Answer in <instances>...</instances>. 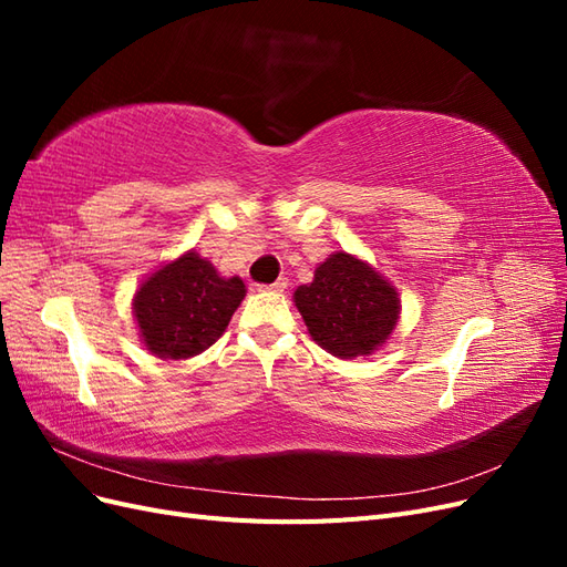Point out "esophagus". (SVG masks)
<instances>
[{
	"label": "esophagus",
	"mask_w": 567,
	"mask_h": 567,
	"mask_svg": "<svg viewBox=\"0 0 567 567\" xmlns=\"http://www.w3.org/2000/svg\"><path fill=\"white\" fill-rule=\"evenodd\" d=\"M286 286H288V279L281 277V279H277L274 284H260V290H284Z\"/></svg>",
	"instance_id": "obj_1"
}]
</instances>
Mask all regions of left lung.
<instances>
[{
  "instance_id": "obj_1",
  "label": "left lung",
  "mask_w": 567,
  "mask_h": 567,
  "mask_svg": "<svg viewBox=\"0 0 567 567\" xmlns=\"http://www.w3.org/2000/svg\"><path fill=\"white\" fill-rule=\"evenodd\" d=\"M296 307L310 336L340 359L381 348L400 317L398 290L348 252L317 267L315 281L296 290Z\"/></svg>"
}]
</instances>
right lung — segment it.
<instances>
[{"instance_id": "add662e5", "label": "right lung", "mask_w": 567, "mask_h": 567, "mask_svg": "<svg viewBox=\"0 0 567 567\" xmlns=\"http://www.w3.org/2000/svg\"><path fill=\"white\" fill-rule=\"evenodd\" d=\"M244 296L241 279H221L192 250L142 284L134 296V317L153 354L186 359L208 350L225 333Z\"/></svg>"}]
</instances>
